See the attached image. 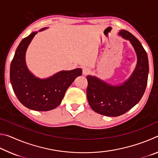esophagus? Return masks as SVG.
<instances>
[{"instance_id": "obj_1", "label": "esophagus", "mask_w": 158, "mask_h": 158, "mask_svg": "<svg viewBox=\"0 0 158 158\" xmlns=\"http://www.w3.org/2000/svg\"><path fill=\"white\" fill-rule=\"evenodd\" d=\"M82 73L84 75H88V74H89L90 73V69L89 68H88V67H85V68H83Z\"/></svg>"}]
</instances>
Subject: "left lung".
Listing matches in <instances>:
<instances>
[{"mask_svg": "<svg viewBox=\"0 0 158 158\" xmlns=\"http://www.w3.org/2000/svg\"><path fill=\"white\" fill-rule=\"evenodd\" d=\"M118 35L130 42L137 53V66L132 75L118 85L109 84L95 76L86 77L89 105L94 111L106 116H121L137 105L148 81V56L141 42L127 31L121 30Z\"/></svg>", "mask_w": 158, "mask_h": 158, "instance_id": "left-lung-1", "label": "left lung"}]
</instances>
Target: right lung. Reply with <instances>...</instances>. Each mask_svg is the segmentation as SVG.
I'll use <instances>...</instances> for the list:
<instances>
[{"label":"right lung","instance_id":"1","mask_svg":"<svg viewBox=\"0 0 158 158\" xmlns=\"http://www.w3.org/2000/svg\"><path fill=\"white\" fill-rule=\"evenodd\" d=\"M37 33L33 32L19 44L10 65V76L13 90L20 102L32 110L45 111L60 105L67 89L77 77L81 75L82 69L63 70L47 79L33 75L26 66L25 56L29 44Z\"/></svg>","mask_w":158,"mask_h":158}]
</instances>
